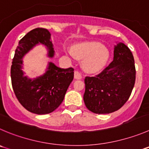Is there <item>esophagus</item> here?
<instances>
[{"label":"esophagus","mask_w":149,"mask_h":149,"mask_svg":"<svg viewBox=\"0 0 149 149\" xmlns=\"http://www.w3.org/2000/svg\"><path fill=\"white\" fill-rule=\"evenodd\" d=\"M74 78H75L76 80H80V79H82L81 74L79 72H77V71H75V72H74Z\"/></svg>","instance_id":"obj_1"}]
</instances>
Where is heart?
Wrapping results in <instances>:
<instances>
[{
  "label": "heart",
  "mask_w": 149,
  "mask_h": 149,
  "mask_svg": "<svg viewBox=\"0 0 149 149\" xmlns=\"http://www.w3.org/2000/svg\"><path fill=\"white\" fill-rule=\"evenodd\" d=\"M72 58L83 60L82 66L88 73H97L103 69L109 59V52L102 45L97 42L74 45L72 49H66Z\"/></svg>",
  "instance_id": "b5f03b06"
}]
</instances>
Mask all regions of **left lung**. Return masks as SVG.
I'll return each instance as SVG.
<instances>
[{
    "instance_id": "8db88e82",
    "label": "left lung",
    "mask_w": 149,
    "mask_h": 149,
    "mask_svg": "<svg viewBox=\"0 0 149 149\" xmlns=\"http://www.w3.org/2000/svg\"><path fill=\"white\" fill-rule=\"evenodd\" d=\"M132 53L119 42L114 46L113 61L100 74L85 78L83 100L86 107L97 114L118 110L130 98L135 83Z\"/></svg>"
}]
</instances>
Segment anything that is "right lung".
Here are the masks:
<instances>
[{"instance_id": "obj_1", "label": "right lung", "mask_w": 149, "mask_h": 149, "mask_svg": "<svg viewBox=\"0 0 149 149\" xmlns=\"http://www.w3.org/2000/svg\"><path fill=\"white\" fill-rule=\"evenodd\" d=\"M50 36L45 28L28 32L19 42L11 67L12 88L18 101L27 110L38 115L50 113L59 107L74 78L72 68L61 69L52 62L48 63L46 72L39 77L31 79L24 75L22 58L36 45H43L47 49L48 57L54 56Z\"/></svg>"}]
</instances>
